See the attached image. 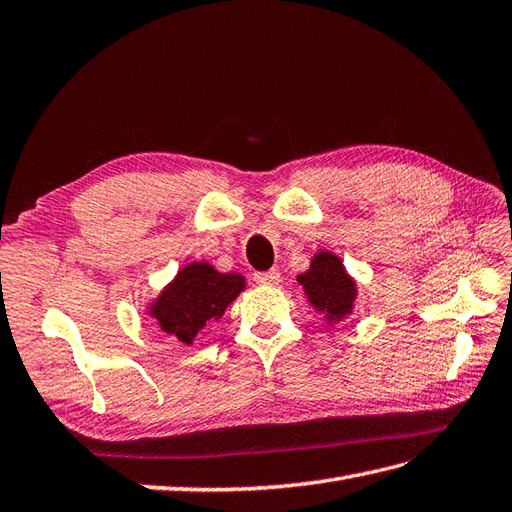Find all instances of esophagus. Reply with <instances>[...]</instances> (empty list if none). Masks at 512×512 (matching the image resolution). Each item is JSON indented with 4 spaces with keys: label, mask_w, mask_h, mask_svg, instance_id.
<instances>
[{
    "label": "esophagus",
    "mask_w": 512,
    "mask_h": 512,
    "mask_svg": "<svg viewBox=\"0 0 512 512\" xmlns=\"http://www.w3.org/2000/svg\"><path fill=\"white\" fill-rule=\"evenodd\" d=\"M255 281L261 285H277L281 281V272L275 268L266 272H255Z\"/></svg>",
    "instance_id": "esophagus-1"
}]
</instances>
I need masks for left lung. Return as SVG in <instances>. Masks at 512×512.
Returning <instances> with one entry per match:
<instances>
[{"instance_id":"left-lung-1","label":"left lung","mask_w":512,"mask_h":512,"mask_svg":"<svg viewBox=\"0 0 512 512\" xmlns=\"http://www.w3.org/2000/svg\"><path fill=\"white\" fill-rule=\"evenodd\" d=\"M296 281L303 285L307 303L323 314L329 325L351 316L358 299V285L336 253L318 251L310 261V268L301 272Z\"/></svg>"}]
</instances>
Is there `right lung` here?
Here are the masks:
<instances>
[{
	"label": "right lung",
	"mask_w": 512,
	"mask_h": 512,
	"mask_svg": "<svg viewBox=\"0 0 512 512\" xmlns=\"http://www.w3.org/2000/svg\"><path fill=\"white\" fill-rule=\"evenodd\" d=\"M244 288L246 279L237 272H218L209 261H192L148 305V316L168 336L194 344L198 331L222 318Z\"/></svg>",
	"instance_id": "add662e5"
}]
</instances>
